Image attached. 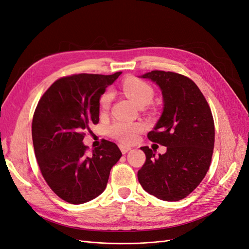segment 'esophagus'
Listing matches in <instances>:
<instances>
[{
  "label": "esophagus",
  "instance_id": "esophagus-1",
  "mask_svg": "<svg viewBox=\"0 0 249 249\" xmlns=\"http://www.w3.org/2000/svg\"><path fill=\"white\" fill-rule=\"evenodd\" d=\"M119 148H120V150H122V153L123 154H126L127 152H129V150H131V146H129V145H124V144H119Z\"/></svg>",
  "mask_w": 249,
  "mask_h": 249
}]
</instances>
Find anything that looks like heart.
Wrapping results in <instances>:
<instances>
[{
	"instance_id": "heart-1",
	"label": "heart",
	"mask_w": 249,
	"mask_h": 249,
	"mask_svg": "<svg viewBox=\"0 0 249 249\" xmlns=\"http://www.w3.org/2000/svg\"><path fill=\"white\" fill-rule=\"evenodd\" d=\"M122 88L124 93L139 107L148 105L153 101L155 91L148 83L139 80L129 78L125 79ZM113 100V93L110 90L105 92L100 99V110L102 113H106L111 106ZM143 126L139 123H125L117 122L108 127L109 136L123 143H132L137 138V134L140 133Z\"/></svg>"
}]
</instances>
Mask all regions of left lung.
<instances>
[{
    "instance_id": "8db88e82",
    "label": "left lung",
    "mask_w": 249,
    "mask_h": 249,
    "mask_svg": "<svg viewBox=\"0 0 249 249\" xmlns=\"http://www.w3.org/2000/svg\"><path fill=\"white\" fill-rule=\"evenodd\" d=\"M142 78L162 90V116L147 138L167 146V152L155 157L152 148L140 147L146 160L137 173L138 180L159 199L178 201L188 196L209 170L215 142L212 112L197 85L183 74L152 71Z\"/></svg>"
}]
</instances>
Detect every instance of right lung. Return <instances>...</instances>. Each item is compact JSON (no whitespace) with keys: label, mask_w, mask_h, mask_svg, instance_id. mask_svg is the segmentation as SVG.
<instances>
[{"label":"right lung","mask_w":249,"mask_h":249,"mask_svg":"<svg viewBox=\"0 0 249 249\" xmlns=\"http://www.w3.org/2000/svg\"><path fill=\"white\" fill-rule=\"evenodd\" d=\"M120 73L60 78L35 109L32 139L37 164L52 191L72 205L99 196L107 186L111 168L122 157L114 142L103 139L91 153L83 144L89 126L99 124L101 95Z\"/></svg>","instance_id":"obj_1"}]
</instances>
